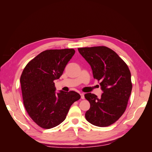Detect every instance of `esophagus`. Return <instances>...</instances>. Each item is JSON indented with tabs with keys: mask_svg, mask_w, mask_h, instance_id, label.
<instances>
[{
	"mask_svg": "<svg viewBox=\"0 0 152 152\" xmlns=\"http://www.w3.org/2000/svg\"><path fill=\"white\" fill-rule=\"evenodd\" d=\"M80 95H81V99H84V93H80Z\"/></svg>",
	"mask_w": 152,
	"mask_h": 152,
	"instance_id": "obj_1",
	"label": "esophagus"
}]
</instances>
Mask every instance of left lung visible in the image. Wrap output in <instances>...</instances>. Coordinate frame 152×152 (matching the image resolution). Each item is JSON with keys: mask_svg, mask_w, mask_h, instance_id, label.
I'll return each mask as SVG.
<instances>
[{"mask_svg": "<svg viewBox=\"0 0 152 152\" xmlns=\"http://www.w3.org/2000/svg\"><path fill=\"white\" fill-rule=\"evenodd\" d=\"M78 51L90 64L103 91L100 98L85 94L90 103L86 119L95 126L107 127L118 120L127 108L133 86L131 72L118 55L106 46L81 48Z\"/></svg>", "mask_w": 152, "mask_h": 152, "instance_id": "left-lung-1", "label": "left lung"}]
</instances>
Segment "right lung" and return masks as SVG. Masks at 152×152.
Here are the masks:
<instances>
[{"instance_id":"add662e5","label":"right lung","mask_w":152,"mask_h":152,"mask_svg":"<svg viewBox=\"0 0 152 152\" xmlns=\"http://www.w3.org/2000/svg\"><path fill=\"white\" fill-rule=\"evenodd\" d=\"M74 53V49L44 51L23 70L20 83L23 104L31 118L42 128L61 124L71 105L81 97L74 91L56 93L53 82L62 75Z\"/></svg>"}]
</instances>
